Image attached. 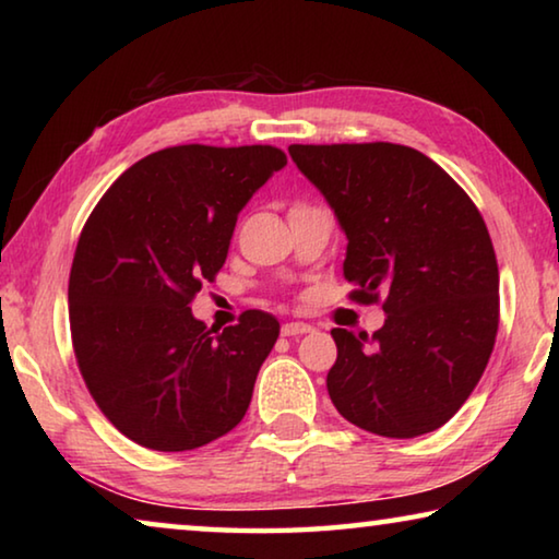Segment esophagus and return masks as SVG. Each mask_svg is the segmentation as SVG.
<instances>
[{
  "label": "esophagus",
  "instance_id": "34e87169",
  "mask_svg": "<svg viewBox=\"0 0 559 559\" xmlns=\"http://www.w3.org/2000/svg\"><path fill=\"white\" fill-rule=\"evenodd\" d=\"M310 330H313V325H308V323H286V325L281 328V335H283V337L306 335V333H310Z\"/></svg>",
  "mask_w": 559,
  "mask_h": 559
}]
</instances>
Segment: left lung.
Masks as SVG:
<instances>
[{
	"instance_id": "left-lung-1",
	"label": "left lung",
	"mask_w": 559,
	"mask_h": 559,
	"mask_svg": "<svg viewBox=\"0 0 559 559\" xmlns=\"http://www.w3.org/2000/svg\"><path fill=\"white\" fill-rule=\"evenodd\" d=\"M347 236L355 302H380L372 337L333 328L335 409L355 427L412 439L447 424L484 374L498 333V261L471 197L394 143L290 145Z\"/></svg>"
}]
</instances>
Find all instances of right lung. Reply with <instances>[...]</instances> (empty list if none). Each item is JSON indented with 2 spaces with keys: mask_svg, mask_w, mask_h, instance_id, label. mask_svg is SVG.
I'll return each mask as SVG.
<instances>
[{
  "mask_svg": "<svg viewBox=\"0 0 559 559\" xmlns=\"http://www.w3.org/2000/svg\"><path fill=\"white\" fill-rule=\"evenodd\" d=\"M286 163L271 145L157 150L83 226L69 278L75 362L98 409L140 447L200 449L249 409L278 320L246 310L216 333L189 306L222 271L246 202Z\"/></svg>",
  "mask_w": 559,
  "mask_h": 559,
  "instance_id": "right-lung-1",
  "label": "right lung"
}]
</instances>
